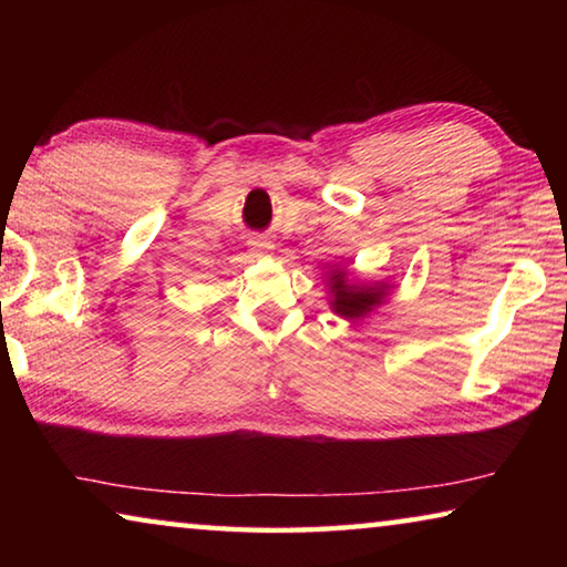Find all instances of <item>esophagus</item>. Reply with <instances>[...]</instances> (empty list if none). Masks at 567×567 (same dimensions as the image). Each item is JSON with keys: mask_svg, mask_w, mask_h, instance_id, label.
I'll use <instances>...</instances> for the list:
<instances>
[{"mask_svg": "<svg viewBox=\"0 0 567 567\" xmlns=\"http://www.w3.org/2000/svg\"><path fill=\"white\" fill-rule=\"evenodd\" d=\"M249 249H252L255 255H270L272 252V243L265 237H252L249 239Z\"/></svg>", "mask_w": 567, "mask_h": 567, "instance_id": "obj_1", "label": "esophagus"}]
</instances>
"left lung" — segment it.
Wrapping results in <instances>:
<instances>
[{
	"label": "left lung",
	"mask_w": 567,
	"mask_h": 567,
	"mask_svg": "<svg viewBox=\"0 0 567 567\" xmlns=\"http://www.w3.org/2000/svg\"><path fill=\"white\" fill-rule=\"evenodd\" d=\"M328 290H330V310L342 320L358 322L375 312L378 307L388 300L392 282H362L348 275L342 265H334V270L328 275Z\"/></svg>",
	"instance_id": "obj_1"
}]
</instances>
